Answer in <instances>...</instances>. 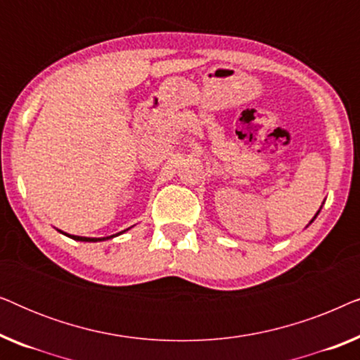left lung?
I'll return each mask as SVG.
<instances>
[{
    "mask_svg": "<svg viewBox=\"0 0 360 360\" xmlns=\"http://www.w3.org/2000/svg\"><path fill=\"white\" fill-rule=\"evenodd\" d=\"M314 218H316V216H314Z\"/></svg>",
    "mask_w": 360,
    "mask_h": 360,
    "instance_id": "1",
    "label": "left lung"
}]
</instances>
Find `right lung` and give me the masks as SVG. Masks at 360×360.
I'll use <instances>...</instances> for the list:
<instances>
[{
	"label": "right lung",
	"instance_id": "right-lung-1",
	"mask_svg": "<svg viewBox=\"0 0 360 360\" xmlns=\"http://www.w3.org/2000/svg\"><path fill=\"white\" fill-rule=\"evenodd\" d=\"M117 234H120V233H117ZM117 234H115V236H117ZM67 236H70V234H67ZM115 236H110V238H82V236H70V238L77 239V240H85V243H96V240L111 239V238H115Z\"/></svg>",
	"mask_w": 360,
	"mask_h": 360
}]
</instances>
